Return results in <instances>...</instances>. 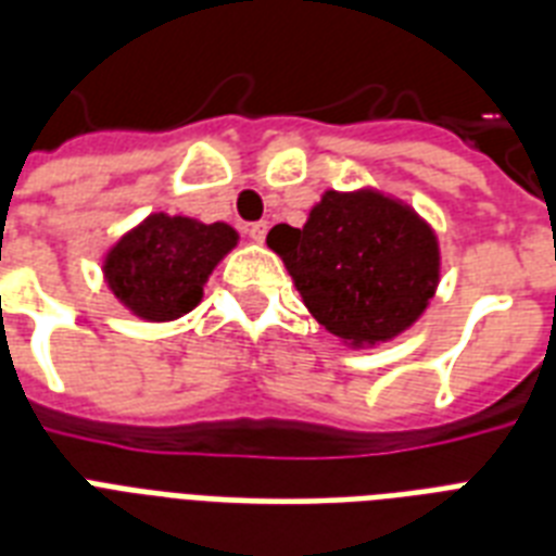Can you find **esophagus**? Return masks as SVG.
Instances as JSON below:
<instances>
[{"instance_id": "obj_1", "label": "esophagus", "mask_w": 556, "mask_h": 556, "mask_svg": "<svg viewBox=\"0 0 556 556\" xmlns=\"http://www.w3.org/2000/svg\"><path fill=\"white\" fill-rule=\"evenodd\" d=\"M248 236H251L253 242H265V236H268V222H253L248 227Z\"/></svg>"}]
</instances>
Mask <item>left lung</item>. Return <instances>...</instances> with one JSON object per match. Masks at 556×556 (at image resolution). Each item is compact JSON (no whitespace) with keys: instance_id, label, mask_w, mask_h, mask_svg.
Returning <instances> with one entry per match:
<instances>
[{"instance_id":"obj_1","label":"left lung","mask_w":556,"mask_h":556,"mask_svg":"<svg viewBox=\"0 0 556 556\" xmlns=\"http://www.w3.org/2000/svg\"><path fill=\"white\" fill-rule=\"evenodd\" d=\"M268 248L286 262L314 320L355 349L397 338L439 288L435 230L371 187L326 190L303 227H274Z\"/></svg>"}]
</instances>
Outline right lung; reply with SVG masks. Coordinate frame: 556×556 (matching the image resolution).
Masks as SVG:
<instances>
[{
  "label": "right lung",
  "mask_w": 556,
  "mask_h": 556,
  "mask_svg": "<svg viewBox=\"0 0 556 556\" xmlns=\"http://www.w3.org/2000/svg\"><path fill=\"white\" fill-rule=\"evenodd\" d=\"M236 242L239 233L225 222L152 213L109 248L103 279L135 317L178 320L201 303L204 282Z\"/></svg>",
  "instance_id": "obj_1"
}]
</instances>
